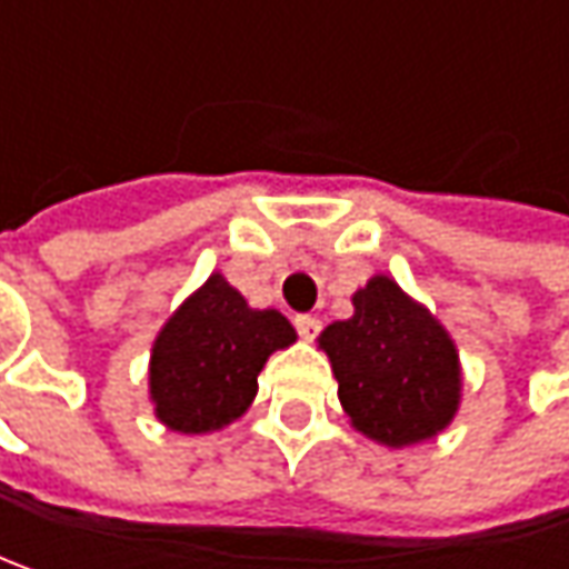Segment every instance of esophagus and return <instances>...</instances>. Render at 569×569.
Returning <instances> with one entry per match:
<instances>
[{
    "mask_svg": "<svg viewBox=\"0 0 569 569\" xmlns=\"http://www.w3.org/2000/svg\"><path fill=\"white\" fill-rule=\"evenodd\" d=\"M295 329L300 332V339H317L322 322L317 317H310V313H300V317H295Z\"/></svg>",
    "mask_w": 569,
    "mask_h": 569,
    "instance_id": "34e87169",
    "label": "esophagus"
}]
</instances>
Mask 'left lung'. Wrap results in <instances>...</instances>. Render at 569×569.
I'll return each instance as SVG.
<instances>
[{
  "instance_id": "left-lung-1",
  "label": "left lung",
  "mask_w": 569,
  "mask_h": 569,
  "mask_svg": "<svg viewBox=\"0 0 569 569\" xmlns=\"http://www.w3.org/2000/svg\"><path fill=\"white\" fill-rule=\"evenodd\" d=\"M351 425L386 447L433 437L459 408V355L443 326L386 274L355 295V317L319 336Z\"/></svg>"
}]
</instances>
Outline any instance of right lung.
Wrapping results in <instances>:
<instances>
[{
  "label": "right lung",
  "instance_id": "1",
  "mask_svg": "<svg viewBox=\"0 0 569 569\" xmlns=\"http://www.w3.org/2000/svg\"><path fill=\"white\" fill-rule=\"evenodd\" d=\"M278 310H250L221 274H211L170 317L151 351V399L170 430L206 433L250 408L269 355L295 341Z\"/></svg>",
  "mask_w": 569,
  "mask_h": 569
}]
</instances>
